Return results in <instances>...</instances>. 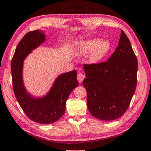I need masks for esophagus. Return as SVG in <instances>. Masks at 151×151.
Returning a JSON list of instances; mask_svg holds the SVG:
<instances>
[{"label": "esophagus", "mask_w": 151, "mask_h": 151, "mask_svg": "<svg viewBox=\"0 0 151 151\" xmlns=\"http://www.w3.org/2000/svg\"><path fill=\"white\" fill-rule=\"evenodd\" d=\"M77 79H78L79 83H81L82 81H83V79H85V76H84L83 73H79L78 75V77H77Z\"/></svg>", "instance_id": "34e87169"}]
</instances>
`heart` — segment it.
Wrapping results in <instances>:
<instances>
[{"instance_id":"1","label":"heart","mask_w":151,"mask_h":151,"mask_svg":"<svg viewBox=\"0 0 151 151\" xmlns=\"http://www.w3.org/2000/svg\"><path fill=\"white\" fill-rule=\"evenodd\" d=\"M110 42L108 40H101L99 38H93L79 42L76 47L77 52L83 56L90 52L89 61L95 64L101 61L110 49Z\"/></svg>"}]
</instances>
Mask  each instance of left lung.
<instances>
[{
	"label": "left lung",
	"mask_w": 151,
	"mask_h": 151,
	"mask_svg": "<svg viewBox=\"0 0 151 151\" xmlns=\"http://www.w3.org/2000/svg\"><path fill=\"white\" fill-rule=\"evenodd\" d=\"M83 70L91 114L105 121L120 118L128 109L137 86V60L124 31L107 62L84 64Z\"/></svg>",
	"instance_id": "8db88e82"
}]
</instances>
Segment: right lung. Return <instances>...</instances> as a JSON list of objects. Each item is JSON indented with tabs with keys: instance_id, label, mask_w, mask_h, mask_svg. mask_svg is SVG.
I'll use <instances>...</instances> for the list:
<instances>
[{
	"instance_id": "right-lung-1",
	"label": "right lung",
	"mask_w": 151,
	"mask_h": 151,
	"mask_svg": "<svg viewBox=\"0 0 151 151\" xmlns=\"http://www.w3.org/2000/svg\"><path fill=\"white\" fill-rule=\"evenodd\" d=\"M46 41L43 31L25 34L17 46L11 62L14 92L17 101L28 118L42 124L54 123L64 115L70 94L78 86L76 70L59 75L49 91L39 97L27 91L23 80L24 61L27 56Z\"/></svg>"
}]
</instances>
